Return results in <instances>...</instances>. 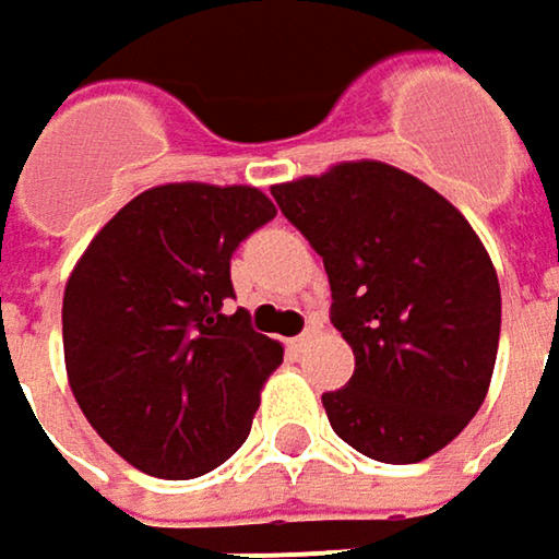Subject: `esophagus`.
Masks as SVG:
<instances>
[{
    "label": "esophagus",
    "mask_w": 559,
    "mask_h": 559,
    "mask_svg": "<svg viewBox=\"0 0 559 559\" xmlns=\"http://www.w3.org/2000/svg\"><path fill=\"white\" fill-rule=\"evenodd\" d=\"M307 338H310V332H300V335H294V338H287V352H300L304 345H307Z\"/></svg>",
    "instance_id": "34e87169"
}]
</instances>
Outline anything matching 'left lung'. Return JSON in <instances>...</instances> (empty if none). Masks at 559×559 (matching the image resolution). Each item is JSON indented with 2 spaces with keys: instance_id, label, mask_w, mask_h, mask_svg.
<instances>
[{
  "instance_id": "obj_1",
  "label": "left lung",
  "mask_w": 559,
  "mask_h": 559,
  "mask_svg": "<svg viewBox=\"0 0 559 559\" xmlns=\"http://www.w3.org/2000/svg\"><path fill=\"white\" fill-rule=\"evenodd\" d=\"M323 255L332 326L355 374L323 393L332 431L383 464H416L477 416L496 368L502 297L464 214L386 163H338L272 188Z\"/></svg>"
}]
</instances>
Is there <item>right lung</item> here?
<instances>
[{
    "mask_svg": "<svg viewBox=\"0 0 559 559\" xmlns=\"http://www.w3.org/2000/svg\"><path fill=\"white\" fill-rule=\"evenodd\" d=\"M275 214L252 185H159L76 262L63 294L67 378L92 429L136 471L201 477L252 429L284 348L227 310L229 259Z\"/></svg>",
    "mask_w": 559,
    "mask_h": 559,
    "instance_id": "add662e5",
    "label": "right lung"
}]
</instances>
